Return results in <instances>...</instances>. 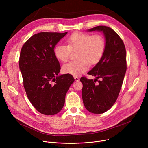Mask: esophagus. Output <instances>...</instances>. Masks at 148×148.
I'll return each instance as SVG.
<instances>
[{
	"label": "esophagus",
	"instance_id": "1",
	"mask_svg": "<svg viewBox=\"0 0 148 148\" xmlns=\"http://www.w3.org/2000/svg\"><path fill=\"white\" fill-rule=\"evenodd\" d=\"M74 79H75V81H79V80H80V79L78 77H77V76H74Z\"/></svg>",
	"mask_w": 148,
	"mask_h": 148
}]
</instances>
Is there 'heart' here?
<instances>
[{
    "instance_id": "obj_1",
    "label": "heart",
    "mask_w": 148,
    "mask_h": 148,
    "mask_svg": "<svg viewBox=\"0 0 148 148\" xmlns=\"http://www.w3.org/2000/svg\"><path fill=\"white\" fill-rule=\"evenodd\" d=\"M67 45L58 44L54 49V54L60 61L66 62L72 51H76L77 59L68 62L62 66V71L74 76L82 74L88 69L89 64L94 65L103 58L106 50V40L100 34L92 35L75 32L66 41Z\"/></svg>"
}]
</instances>
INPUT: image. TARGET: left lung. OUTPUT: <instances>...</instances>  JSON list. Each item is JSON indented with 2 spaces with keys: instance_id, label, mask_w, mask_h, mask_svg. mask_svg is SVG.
<instances>
[{
  "instance_id": "obj_1",
  "label": "left lung",
  "mask_w": 148,
  "mask_h": 148,
  "mask_svg": "<svg viewBox=\"0 0 148 148\" xmlns=\"http://www.w3.org/2000/svg\"><path fill=\"white\" fill-rule=\"evenodd\" d=\"M94 30L104 34L106 50L101 60L88 73L96 79L90 80L83 76L80 81L85 107L90 113L100 114L109 110L117 100L127 70V54L122 40L112 28L98 26L88 30Z\"/></svg>"
}]
</instances>
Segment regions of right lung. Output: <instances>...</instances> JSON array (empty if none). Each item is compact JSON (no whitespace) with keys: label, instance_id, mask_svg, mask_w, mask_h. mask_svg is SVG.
Wrapping results in <instances>:
<instances>
[{"label":"right lung","instance_id":"add662e5","mask_svg":"<svg viewBox=\"0 0 148 148\" xmlns=\"http://www.w3.org/2000/svg\"><path fill=\"white\" fill-rule=\"evenodd\" d=\"M67 32H40L22 47L19 59L23 86L30 102L41 114L54 115L65 104L74 82L72 75H58L60 66L54 54L56 44Z\"/></svg>","mask_w":148,"mask_h":148}]
</instances>
